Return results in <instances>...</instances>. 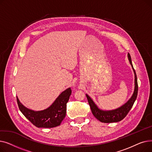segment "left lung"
Wrapping results in <instances>:
<instances>
[{
  "label": "left lung",
  "mask_w": 152,
  "mask_h": 152,
  "mask_svg": "<svg viewBox=\"0 0 152 152\" xmlns=\"http://www.w3.org/2000/svg\"><path fill=\"white\" fill-rule=\"evenodd\" d=\"M127 57H128V60L129 61V63L132 68L134 73V90L132 96L128 100H127L126 103H125L124 105H123L120 107L116 108L115 110H103L99 108V107L95 104V102L89 96V95L87 94H86L87 100H88V102H89V104L91 107L92 114L98 119V120H99L102 123H116V122L121 121L122 119H123L126 116L127 113H129V111L132 107L135 100L137 99V93H138V84H137V75L133 68V65L131 61V57L129 53L127 54Z\"/></svg>",
  "instance_id": "obj_1"
}]
</instances>
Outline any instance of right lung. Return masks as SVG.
<instances>
[{
  "label": "right lung",
  "instance_id": "obj_1",
  "mask_svg": "<svg viewBox=\"0 0 152 152\" xmlns=\"http://www.w3.org/2000/svg\"><path fill=\"white\" fill-rule=\"evenodd\" d=\"M70 87L62 92L52 104L46 109L34 111L23 105L17 98V103L21 112L29 121L37 127L52 128L60 125L66 116V103L71 94Z\"/></svg>",
  "mask_w": 152,
  "mask_h": 152
}]
</instances>
